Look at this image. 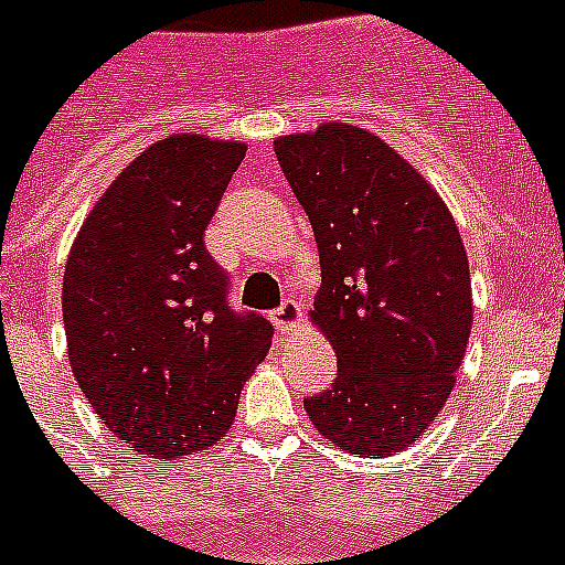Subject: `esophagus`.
I'll return each mask as SVG.
<instances>
[{
    "instance_id": "1",
    "label": "esophagus",
    "mask_w": 565,
    "mask_h": 565,
    "mask_svg": "<svg viewBox=\"0 0 565 565\" xmlns=\"http://www.w3.org/2000/svg\"><path fill=\"white\" fill-rule=\"evenodd\" d=\"M273 321H276L278 330L289 332L298 321H301V303L292 301V298H287V301H284L276 312H273Z\"/></svg>"
}]
</instances>
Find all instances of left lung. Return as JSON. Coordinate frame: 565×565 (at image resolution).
<instances>
[{
    "mask_svg": "<svg viewBox=\"0 0 565 565\" xmlns=\"http://www.w3.org/2000/svg\"><path fill=\"white\" fill-rule=\"evenodd\" d=\"M276 156L321 255L312 321L338 352L335 384L303 409L341 449L398 452L446 404L472 332L458 227L438 193L361 127L284 136Z\"/></svg>",
    "mask_w": 565,
    "mask_h": 565,
    "instance_id": "left-lung-1",
    "label": "left lung"
}]
</instances>
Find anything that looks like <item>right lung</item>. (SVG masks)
<instances>
[{"mask_svg":"<svg viewBox=\"0 0 565 565\" xmlns=\"http://www.w3.org/2000/svg\"><path fill=\"white\" fill-rule=\"evenodd\" d=\"M247 147L170 136L125 167L87 215L62 287L67 355L116 438L153 458L227 435L273 323L230 307L204 247Z\"/></svg>","mask_w":565,"mask_h":565,"instance_id":"obj_1","label":"right lung"}]
</instances>
